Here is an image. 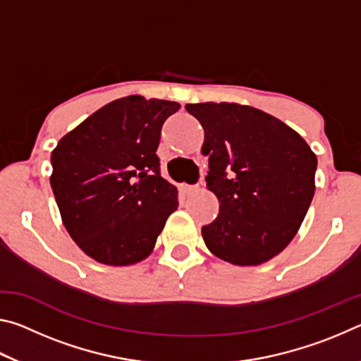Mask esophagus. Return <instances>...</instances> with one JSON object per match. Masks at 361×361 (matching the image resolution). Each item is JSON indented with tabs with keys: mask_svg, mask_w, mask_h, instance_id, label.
Wrapping results in <instances>:
<instances>
[{
	"mask_svg": "<svg viewBox=\"0 0 361 361\" xmlns=\"http://www.w3.org/2000/svg\"><path fill=\"white\" fill-rule=\"evenodd\" d=\"M195 189H197V185H186V183H181L178 186V191L181 194H191L195 191Z\"/></svg>",
	"mask_w": 361,
	"mask_h": 361,
	"instance_id": "obj_1",
	"label": "esophagus"
}]
</instances>
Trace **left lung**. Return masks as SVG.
Returning a JSON list of instances; mask_svg holds the SVG:
<instances>
[{
	"instance_id": "8db88e82",
	"label": "left lung",
	"mask_w": 361,
	"mask_h": 361,
	"mask_svg": "<svg viewBox=\"0 0 361 361\" xmlns=\"http://www.w3.org/2000/svg\"><path fill=\"white\" fill-rule=\"evenodd\" d=\"M204 127L207 188L219 213L202 228L207 248L235 266H258L296 235L315 192L317 156L282 121L239 103H189Z\"/></svg>"
}]
</instances>
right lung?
Instances as JSON below:
<instances>
[{
  "label": "right lung",
  "instance_id": "1",
  "mask_svg": "<svg viewBox=\"0 0 361 361\" xmlns=\"http://www.w3.org/2000/svg\"><path fill=\"white\" fill-rule=\"evenodd\" d=\"M180 103L129 95L90 114L51 154V186L71 239L90 258L130 266L149 256L178 191L161 176V129Z\"/></svg>",
  "mask_w": 361,
  "mask_h": 361
}]
</instances>
